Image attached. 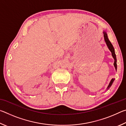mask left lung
Masks as SVG:
<instances>
[{
  "mask_svg": "<svg viewBox=\"0 0 126 126\" xmlns=\"http://www.w3.org/2000/svg\"><path fill=\"white\" fill-rule=\"evenodd\" d=\"M104 33V40H105V42L106 43L107 45L108 48H109V49L110 50V52L112 53V55L113 57V58L114 59V67L116 68V69H117V59H116V54H115V52H114V48L113 47L112 44H111V43L109 40L108 38V36L107 34V33L105 32H103ZM114 80V79H112L110 80V82L109 84V86H108V89L110 88V87L111 86V85L112 84L113 82V81Z\"/></svg>",
  "mask_w": 126,
  "mask_h": 126,
  "instance_id": "8db88e82",
  "label": "left lung"
}]
</instances>
